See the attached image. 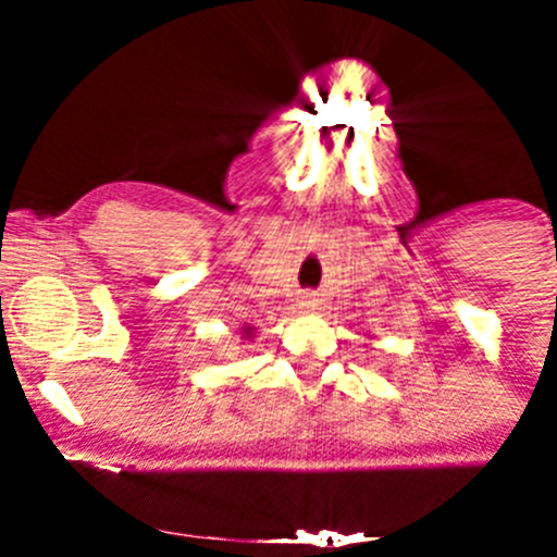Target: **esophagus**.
Returning a JSON list of instances; mask_svg holds the SVG:
<instances>
[{"label": "esophagus", "mask_w": 557, "mask_h": 557, "mask_svg": "<svg viewBox=\"0 0 557 557\" xmlns=\"http://www.w3.org/2000/svg\"><path fill=\"white\" fill-rule=\"evenodd\" d=\"M318 307H321V301H318V298H314L312 293L304 295V301H301V309H304V312H314V309H318Z\"/></svg>", "instance_id": "obj_1"}]
</instances>
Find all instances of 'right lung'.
I'll use <instances>...</instances> for the list:
<instances>
[{
	"label": "right lung",
	"instance_id": "right-lung-1",
	"mask_svg": "<svg viewBox=\"0 0 557 557\" xmlns=\"http://www.w3.org/2000/svg\"><path fill=\"white\" fill-rule=\"evenodd\" d=\"M253 334H256L253 326H245V329H243V337H245V339H253Z\"/></svg>",
	"mask_w": 557,
	"mask_h": 557
}]
</instances>
